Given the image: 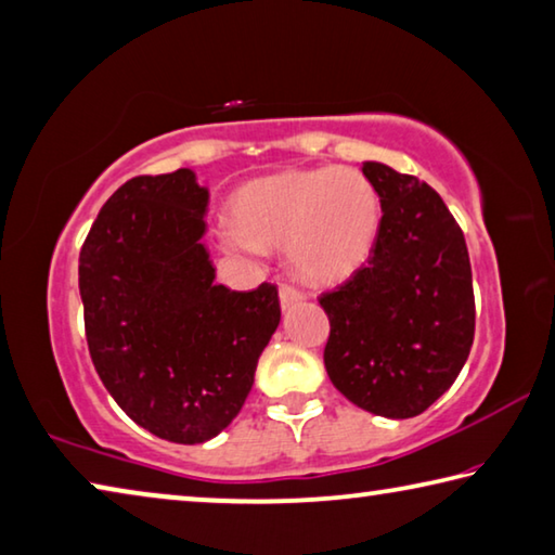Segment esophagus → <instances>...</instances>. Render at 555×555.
Returning <instances> with one entry per match:
<instances>
[{"label":"esophagus","instance_id":"1","mask_svg":"<svg viewBox=\"0 0 555 555\" xmlns=\"http://www.w3.org/2000/svg\"><path fill=\"white\" fill-rule=\"evenodd\" d=\"M278 295H280V305H283V310H287V307H293V305H297L299 299H302L305 295L299 293L297 287H293V285H287V283H283L278 287Z\"/></svg>","mask_w":555,"mask_h":555}]
</instances>
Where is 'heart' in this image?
<instances>
[{
	"label": "heart",
	"mask_w": 555,
	"mask_h": 555,
	"mask_svg": "<svg viewBox=\"0 0 555 555\" xmlns=\"http://www.w3.org/2000/svg\"><path fill=\"white\" fill-rule=\"evenodd\" d=\"M380 204L357 169L324 167L258 179L231 202L229 248L283 250L299 275L332 283L366 260Z\"/></svg>",
	"instance_id": "obj_1"
}]
</instances>
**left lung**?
Segmentation results:
<instances>
[{
  "label": "left lung",
  "instance_id": "obj_1",
  "mask_svg": "<svg viewBox=\"0 0 555 555\" xmlns=\"http://www.w3.org/2000/svg\"><path fill=\"white\" fill-rule=\"evenodd\" d=\"M380 198L371 256L320 295L330 317L324 366L353 405L413 417L438 401L469 357L475 289L455 216L417 177L361 167Z\"/></svg>",
  "mask_w": 555,
  "mask_h": 555
}]
</instances>
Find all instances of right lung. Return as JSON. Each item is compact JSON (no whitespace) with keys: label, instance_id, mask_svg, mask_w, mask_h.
<instances>
[{"label":"right lung","instance_id":"add662e5","mask_svg":"<svg viewBox=\"0 0 555 555\" xmlns=\"http://www.w3.org/2000/svg\"><path fill=\"white\" fill-rule=\"evenodd\" d=\"M206 204L189 169L132 177L100 208L78 260L100 380L134 423L179 444L211 440L238 415L280 324L275 285L214 283L198 243Z\"/></svg>","mask_w":555,"mask_h":555}]
</instances>
